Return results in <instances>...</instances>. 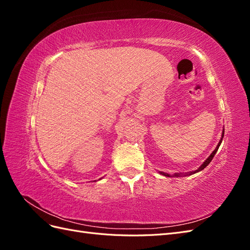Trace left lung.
Returning <instances> with one entry per match:
<instances>
[{"label": "left lung", "instance_id": "obj_1", "mask_svg": "<svg viewBox=\"0 0 250 250\" xmlns=\"http://www.w3.org/2000/svg\"><path fill=\"white\" fill-rule=\"evenodd\" d=\"M223 137H224V130H223V132H222V139H223ZM222 139L220 140V142H219V144H218V146L216 147V149L213 151V153H211L208 158H207V161L206 162H204L201 166H200V167H199V169L198 170H196V171H193V172H190V173H188V174H190V175H191V174H194V173H196V172H199V171H201V170H203L204 168H206L207 167V166L211 162V160H213V158H214V156H215V154L217 153V151H218V149H219V146H220V144H221V142H222ZM161 174H163V175H165V176H169V177H171V175H170V174H168V173H165V172H161ZM180 175V174L179 173H175V174H173V175L172 176H179ZM187 175H188V174H187Z\"/></svg>", "mask_w": 250, "mask_h": 250}]
</instances>
